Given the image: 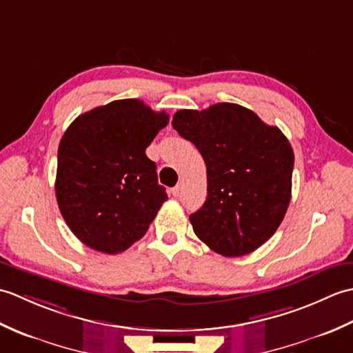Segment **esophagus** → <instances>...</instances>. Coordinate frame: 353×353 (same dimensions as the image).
Returning a JSON list of instances; mask_svg holds the SVG:
<instances>
[{
  "mask_svg": "<svg viewBox=\"0 0 353 353\" xmlns=\"http://www.w3.org/2000/svg\"><path fill=\"white\" fill-rule=\"evenodd\" d=\"M181 191H182V186H181V185H176V186H174V188H172V190H171V192H172V196H174V197H179V196H181Z\"/></svg>",
  "mask_w": 353,
  "mask_h": 353,
  "instance_id": "34e87169",
  "label": "esophagus"
}]
</instances>
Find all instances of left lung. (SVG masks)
I'll use <instances>...</instances> for the list:
<instances>
[{"mask_svg": "<svg viewBox=\"0 0 353 353\" xmlns=\"http://www.w3.org/2000/svg\"><path fill=\"white\" fill-rule=\"evenodd\" d=\"M206 163L208 197L190 215L209 249L236 258L273 236L291 199L294 153L285 134L239 104L177 110L171 121Z\"/></svg>", "mask_w": 353, "mask_h": 353, "instance_id": "left-lung-1", "label": "left lung"}]
</instances>
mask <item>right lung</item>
<instances>
[{"mask_svg": "<svg viewBox=\"0 0 353 353\" xmlns=\"http://www.w3.org/2000/svg\"><path fill=\"white\" fill-rule=\"evenodd\" d=\"M168 124L141 100H117L77 117L57 152L56 199L81 243L115 254L145 235L168 199L145 148Z\"/></svg>", "mask_w": 353, "mask_h": 353, "instance_id": "right-lung-1", "label": "right lung"}]
</instances>
